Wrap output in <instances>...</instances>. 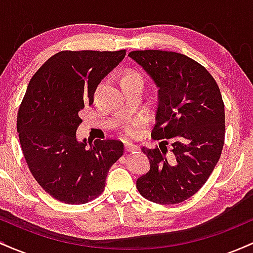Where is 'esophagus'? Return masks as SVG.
Segmentation results:
<instances>
[{"mask_svg": "<svg viewBox=\"0 0 253 253\" xmlns=\"http://www.w3.org/2000/svg\"><path fill=\"white\" fill-rule=\"evenodd\" d=\"M136 150H138V146H136V145H133L130 143L125 144V151H126V152H133V151Z\"/></svg>", "mask_w": 253, "mask_h": 253, "instance_id": "34e87169", "label": "esophagus"}]
</instances>
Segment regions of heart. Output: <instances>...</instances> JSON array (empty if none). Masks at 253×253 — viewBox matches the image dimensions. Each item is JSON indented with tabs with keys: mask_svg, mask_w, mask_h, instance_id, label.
I'll return each mask as SVG.
<instances>
[{
	"mask_svg": "<svg viewBox=\"0 0 253 253\" xmlns=\"http://www.w3.org/2000/svg\"><path fill=\"white\" fill-rule=\"evenodd\" d=\"M125 76H140L139 74H136V72H128V74H126ZM125 132H126V134L128 136H134L139 133V123H130L128 126L126 127V129H125Z\"/></svg>",
	"mask_w": 253,
	"mask_h": 253,
	"instance_id": "heart-1",
	"label": "heart"
}]
</instances>
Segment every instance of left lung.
I'll use <instances>...</instances> for the list:
<instances>
[{"label":"left lung","instance_id":"8db88e82","mask_svg":"<svg viewBox=\"0 0 253 253\" xmlns=\"http://www.w3.org/2000/svg\"><path fill=\"white\" fill-rule=\"evenodd\" d=\"M128 56L158 88L152 138L169 139L171 153L159 147L141 151L150 171L136 179L140 195L159 205L193 196L219 162L225 141V107L219 86L205 66L170 51H132Z\"/></svg>","mask_w":253,"mask_h":253}]
</instances>
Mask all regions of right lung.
<instances>
[{"instance_id": "1", "label": "right lung", "mask_w": 253, "mask_h": 253, "mask_svg": "<svg viewBox=\"0 0 253 253\" xmlns=\"http://www.w3.org/2000/svg\"><path fill=\"white\" fill-rule=\"evenodd\" d=\"M126 56L120 51H60L40 66L17 113L26 163L46 193L58 201L82 205L102 194L113 164L124 155L119 140L77 141L80 112Z\"/></svg>"}]
</instances>
